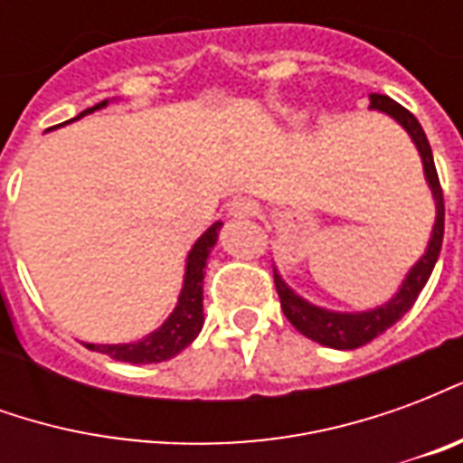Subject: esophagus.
Instances as JSON below:
<instances>
[{"mask_svg":"<svg viewBox=\"0 0 463 463\" xmlns=\"http://www.w3.org/2000/svg\"><path fill=\"white\" fill-rule=\"evenodd\" d=\"M231 215L232 218H252V215H258V203L250 198H238V201H232Z\"/></svg>","mask_w":463,"mask_h":463,"instance_id":"esophagus-1","label":"esophagus"}]
</instances>
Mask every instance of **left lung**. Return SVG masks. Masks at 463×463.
Wrapping results in <instances>:
<instances>
[{"instance_id":"8db88e82","label":"left lung","mask_w":463,"mask_h":463,"mask_svg":"<svg viewBox=\"0 0 463 463\" xmlns=\"http://www.w3.org/2000/svg\"><path fill=\"white\" fill-rule=\"evenodd\" d=\"M369 111H379V114H387L389 118H394L409 133L411 143L417 146L419 158H421V165H424V178H427L429 191H431V198H434L437 218H434V225H431V235H429L424 255L409 268L404 280L399 285V290L384 305H377L372 310L340 312L327 310V307H320V305H312L310 300H305L302 295L292 290L290 285L282 280L278 268H275V288H278V295H280V305L285 317L305 337H310V340L320 342V345L332 349L362 347V345L374 340L377 335L389 330L394 322L402 320L411 310V305L417 302L419 292L424 290L429 275H431V270H434V265L439 260L441 241H444V195H441L437 168H434L431 146H429L427 133L421 128V123L409 114L404 106H399L394 99H389L384 94H369Z\"/></svg>"}]
</instances>
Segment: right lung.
Segmentation results:
<instances>
[{
	"mask_svg": "<svg viewBox=\"0 0 463 463\" xmlns=\"http://www.w3.org/2000/svg\"><path fill=\"white\" fill-rule=\"evenodd\" d=\"M109 99L101 104L86 109L81 114L71 118L79 121L86 114H94L99 109H106ZM69 123V121H66ZM222 222H213L208 231L203 232L198 241L193 242L191 252L185 258V272H183V288L178 295V302L173 312L165 317L158 330L148 332L146 337L136 342H123V345H86L89 349H96L101 354H109L111 359L118 362H128V364H156V362H165V359L175 357L181 349L191 345L198 332L203 330V275H205V262L208 255L218 242V232H221Z\"/></svg>",
	"mask_w": 463,
	"mask_h": 463,
	"instance_id": "right-lung-1",
	"label": "right lung"
}]
</instances>
